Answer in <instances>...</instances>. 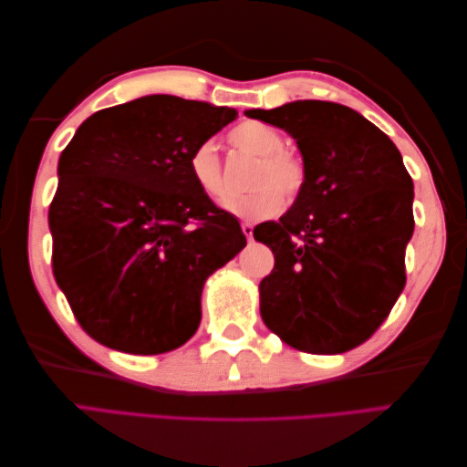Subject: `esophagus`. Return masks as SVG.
Segmentation results:
<instances>
[{"mask_svg": "<svg viewBox=\"0 0 467 467\" xmlns=\"http://www.w3.org/2000/svg\"><path fill=\"white\" fill-rule=\"evenodd\" d=\"M243 233L249 241H253V224L251 223H243Z\"/></svg>", "mask_w": 467, "mask_h": 467, "instance_id": "obj_1", "label": "esophagus"}]
</instances>
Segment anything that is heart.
I'll return each instance as SVG.
<instances>
[{
    "instance_id": "heart-1",
    "label": "heart",
    "mask_w": 467,
    "mask_h": 467,
    "mask_svg": "<svg viewBox=\"0 0 467 467\" xmlns=\"http://www.w3.org/2000/svg\"><path fill=\"white\" fill-rule=\"evenodd\" d=\"M228 140L236 150L256 156L251 188L253 194L228 206L234 216L244 221H263L283 211L285 196L295 201L306 186V168L303 161L285 150V136L275 128L261 122H244L228 134ZM188 172L206 198L218 206H224L231 198L223 162L213 142L198 144L188 158Z\"/></svg>"
}]
</instances>
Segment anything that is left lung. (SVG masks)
<instances>
[{
	"instance_id": "1",
	"label": "left lung",
	"mask_w": 467,
	"mask_h": 467,
	"mask_svg": "<svg viewBox=\"0 0 467 467\" xmlns=\"http://www.w3.org/2000/svg\"><path fill=\"white\" fill-rule=\"evenodd\" d=\"M244 114L289 132L306 168L291 211L253 231L275 254L259 285L263 321L305 353L355 349L379 329L408 279L413 181L401 154L379 128L335 102Z\"/></svg>"
}]
</instances>
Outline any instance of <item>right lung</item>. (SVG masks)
Wrapping results in <instances>:
<instances>
[{
	"instance_id": "1",
	"label": "right lung",
	"mask_w": 467,
	"mask_h": 467,
	"mask_svg": "<svg viewBox=\"0 0 467 467\" xmlns=\"http://www.w3.org/2000/svg\"><path fill=\"white\" fill-rule=\"evenodd\" d=\"M236 118L178 96L104 108L57 162L52 269L82 329L110 349L158 355L201 323L208 276L239 254V221L206 198L188 158Z\"/></svg>"
}]
</instances>
